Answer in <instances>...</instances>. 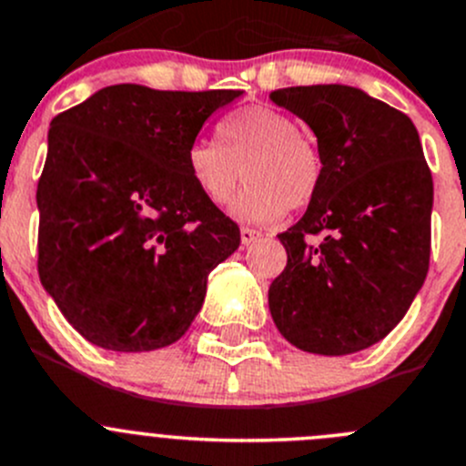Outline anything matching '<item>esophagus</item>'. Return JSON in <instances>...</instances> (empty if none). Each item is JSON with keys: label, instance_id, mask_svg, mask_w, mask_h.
<instances>
[{"label": "esophagus", "instance_id": "esophagus-1", "mask_svg": "<svg viewBox=\"0 0 466 466\" xmlns=\"http://www.w3.org/2000/svg\"><path fill=\"white\" fill-rule=\"evenodd\" d=\"M258 238H262V232H258V229H250V228H241V243H243V246H250V243L258 241Z\"/></svg>", "mask_w": 466, "mask_h": 466}]
</instances>
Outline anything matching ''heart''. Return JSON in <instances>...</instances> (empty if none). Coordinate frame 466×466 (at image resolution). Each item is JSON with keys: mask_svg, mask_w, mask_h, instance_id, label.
Returning <instances> with one entry per match:
<instances>
[{"mask_svg": "<svg viewBox=\"0 0 466 466\" xmlns=\"http://www.w3.org/2000/svg\"><path fill=\"white\" fill-rule=\"evenodd\" d=\"M223 142L199 137L188 151V169L199 193L220 207L243 181L232 199L234 218L243 223H276L287 208L312 202L321 184V156L299 133V124L268 106L237 112L220 124Z\"/></svg>", "mask_w": 466, "mask_h": 466, "instance_id": "obj_1", "label": "heart"}]
</instances>
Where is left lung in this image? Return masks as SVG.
<instances>
[{
    "instance_id": "1",
    "label": "left lung",
    "mask_w": 466,
    "mask_h": 466,
    "mask_svg": "<svg viewBox=\"0 0 466 466\" xmlns=\"http://www.w3.org/2000/svg\"><path fill=\"white\" fill-rule=\"evenodd\" d=\"M306 121L321 184L303 218L278 234L287 267L268 287L278 331L310 354L345 356L393 331L430 267L432 174L407 115L347 85L268 96ZM308 233H324L308 247Z\"/></svg>"
}]
</instances>
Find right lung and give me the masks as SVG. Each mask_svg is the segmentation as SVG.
Instances as JSON below:
<instances>
[{
  "label": "right lung",
  "mask_w": 466,
  "mask_h": 466,
  "mask_svg": "<svg viewBox=\"0 0 466 466\" xmlns=\"http://www.w3.org/2000/svg\"><path fill=\"white\" fill-rule=\"evenodd\" d=\"M241 94L112 85L50 121L38 276L91 345L160 350L193 324L241 232L199 193L188 151Z\"/></svg>",
  "instance_id": "right-lung-1"
}]
</instances>
